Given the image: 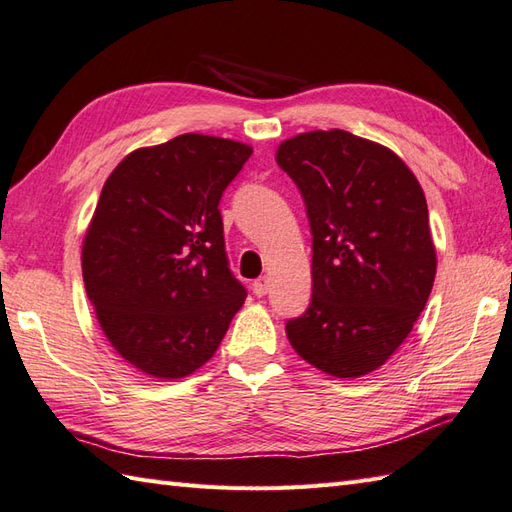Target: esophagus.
<instances>
[{"mask_svg": "<svg viewBox=\"0 0 512 512\" xmlns=\"http://www.w3.org/2000/svg\"><path fill=\"white\" fill-rule=\"evenodd\" d=\"M252 289H254V293L258 295V297H263V295H267L269 293V278H258V280H254V284H252Z\"/></svg>", "mask_w": 512, "mask_h": 512, "instance_id": "34e87169", "label": "esophagus"}]
</instances>
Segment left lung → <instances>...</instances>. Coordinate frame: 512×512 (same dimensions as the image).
<instances>
[{
	"label": "left lung",
	"mask_w": 512,
	"mask_h": 512,
	"mask_svg": "<svg viewBox=\"0 0 512 512\" xmlns=\"http://www.w3.org/2000/svg\"><path fill=\"white\" fill-rule=\"evenodd\" d=\"M276 160L313 234V297L286 336L334 378L367 376L404 343L432 291L426 195L400 156L345 130L297 134Z\"/></svg>",
	"instance_id": "left-lung-1"
}]
</instances>
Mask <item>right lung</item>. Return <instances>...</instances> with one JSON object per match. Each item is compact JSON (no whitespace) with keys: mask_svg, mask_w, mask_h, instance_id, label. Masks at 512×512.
Segmentation results:
<instances>
[{"mask_svg":"<svg viewBox=\"0 0 512 512\" xmlns=\"http://www.w3.org/2000/svg\"><path fill=\"white\" fill-rule=\"evenodd\" d=\"M252 147L180 134L110 173L82 245V276L117 354L158 380L213 358L245 302L230 271L219 202Z\"/></svg>","mask_w":512,"mask_h":512,"instance_id":"right-lung-1","label":"right lung"}]
</instances>
